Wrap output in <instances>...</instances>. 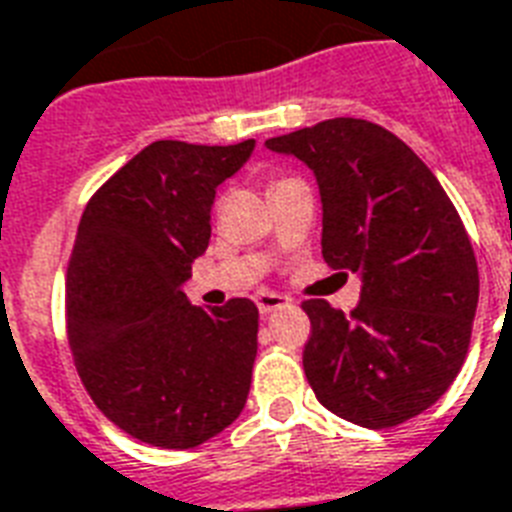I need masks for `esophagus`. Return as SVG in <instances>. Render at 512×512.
Masks as SVG:
<instances>
[{
    "mask_svg": "<svg viewBox=\"0 0 512 512\" xmlns=\"http://www.w3.org/2000/svg\"><path fill=\"white\" fill-rule=\"evenodd\" d=\"M255 300H257V308H260V314H273V311H279V308H287L292 303L290 298H284V295H276V292H260Z\"/></svg>",
    "mask_w": 512,
    "mask_h": 512,
    "instance_id": "1",
    "label": "esophagus"
}]
</instances>
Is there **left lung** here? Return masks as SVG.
Returning a JSON list of instances; mask_svg holds the SVG:
<instances>
[{
  "label": "left lung",
  "mask_w": 512,
  "mask_h": 512,
  "mask_svg": "<svg viewBox=\"0 0 512 512\" xmlns=\"http://www.w3.org/2000/svg\"><path fill=\"white\" fill-rule=\"evenodd\" d=\"M265 147L314 171L322 257L362 282L349 317L303 303L314 395L368 429L419 416L462 370L478 308V263L451 198L403 139L368 120L335 117Z\"/></svg>",
  "instance_id": "left-lung-1"
}]
</instances>
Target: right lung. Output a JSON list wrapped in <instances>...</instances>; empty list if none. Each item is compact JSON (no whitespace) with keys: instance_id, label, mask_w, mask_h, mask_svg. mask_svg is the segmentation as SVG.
<instances>
[{"instance_id":"add662e5","label":"right lung","mask_w":512,"mask_h":512,"mask_svg":"<svg viewBox=\"0 0 512 512\" xmlns=\"http://www.w3.org/2000/svg\"><path fill=\"white\" fill-rule=\"evenodd\" d=\"M255 139L152 142L85 206L66 271V333L99 411L131 438L195 448L239 419L257 354V306H190L182 284L212 239L217 187Z\"/></svg>"}]
</instances>
